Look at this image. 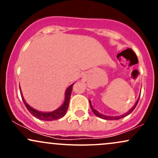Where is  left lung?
Instances as JSON below:
<instances>
[{
	"instance_id": "obj_1",
	"label": "left lung",
	"mask_w": 158,
	"mask_h": 158,
	"mask_svg": "<svg viewBox=\"0 0 158 158\" xmlns=\"http://www.w3.org/2000/svg\"><path fill=\"white\" fill-rule=\"evenodd\" d=\"M139 97H140V94L139 95V97L138 99H137V100L136 101L135 104L134 105V106L132 107V108L130 109L129 110H128V112H126V113L123 114V115H119V116H108V115H104V114L99 113V111H97V110L94 109V108H93V106H92L91 105V102H90V100H89V103H90V108H91L92 111H93V113L95 114L96 116L98 117H99V118L101 119H106V120H115V119H122L123 118V117H126V116H128V114H130L131 113L132 111H133L134 110H135V107L137 106V103H138V101H139Z\"/></svg>"
}]
</instances>
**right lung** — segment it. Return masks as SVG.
Segmentation results:
<instances>
[{"instance_id": "add662e5", "label": "right lung", "mask_w": 158, "mask_h": 158, "mask_svg": "<svg viewBox=\"0 0 158 158\" xmlns=\"http://www.w3.org/2000/svg\"><path fill=\"white\" fill-rule=\"evenodd\" d=\"M73 85L74 83H73L72 85H70V86L67 88L66 91H65L64 101V102H63V104L61 105L60 107H59L57 109L52 110V111H50V112L40 111V110L35 109V108H33L32 107L30 106V105L27 104L26 101H25L24 98L23 97L22 93H21V87H20V85H19V88H20V92H21V98H22L23 99V102L24 103L25 106H26L27 110L30 112V114H32L35 118L41 119V120L52 121V120H56V119H58L59 118H61V117H64L65 114H66L69 106V102H70V95H71V91H72V89H73Z\"/></svg>"}]
</instances>
